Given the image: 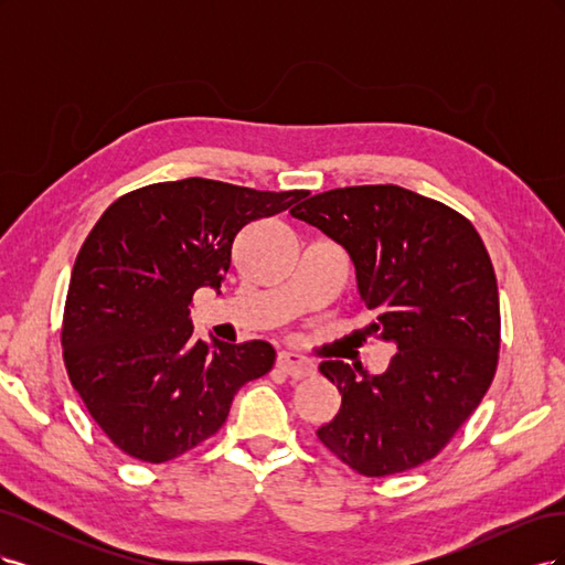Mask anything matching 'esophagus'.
Segmentation results:
<instances>
[{
	"mask_svg": "<svg viewBox=\"0 0 565 565\" xmlns=\"http://www.w3.org/2000/svg\"><path fill=\"white\" fill-rule=\"evenodd\" d=\"M278 370L285 372L287 377L292 380H303V377H311L316 365L309 361V358H303L299 353H292V351H282L278 353V361H276Z\"/></svg>",
	"mask_w": 565,
	"mask_h": 565,
	"instance_id": "obj_1",
	"label": "esophagus"
}]
</instances>
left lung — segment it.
Instances as JSON below:
<instances>
[{
  "label": "left lung",
  "instance_id": "8db88e82",
  "mask_svg": "<svg viewBox=\"0 0 565 565\" xmlns=\"http://www.w3.org/2000/svg\"><path fill=\"white\" fill-rule=\"evenodd\" d=\"M351 254L370 334L398 353L384 374L324 361L341 393L318 438L370 478L434 459L483 401L498 370L500 292L471 221L407 188L349 185L289 210Z\"/></svg>",
  "mask_w": 565,
  "mask_h": 565
}]
</instances>
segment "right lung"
<instances>
[{
	"mask_svg": "<svg viewBox=\"0 0 565 565\" xmlns=\"http://www.w3.org/2000/svg\"><path fill=\"white\" fill-rule=\"evenodd\" d=\"M309 191L212 179L150 183L117 198L84 241L61 347L73 388L113 446L164 465L224 426L233 396L276 363L268 341L193 337L198 287H218L237 233Z\"/></svg>",
	"mask_w": 565,
	"mask_h": 565,
	"instance_id": "add662e5",
	"label": "right lung"
}]
</instances>
